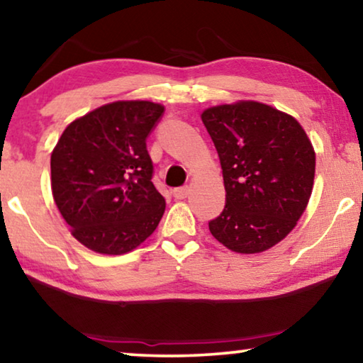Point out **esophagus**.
I'll return each instance as SVG.
<instances>
[{"mask_svg":"<svg viewBox=\"0 0 363 363\" xmlns=\"http://www.w3.org/2000/svg\"><path fill=\"white\" fill-rule=\"evenodd\" d=\"M189 192H191V189H189L187 186H184V187H177V189H174V191H172V194H174V197L176 199H186L187 196H189Z\"/></svg>","mask_w":363,"mask_h":363,"instance_id":"obj_1","label":"esophagus"}]
</instances>
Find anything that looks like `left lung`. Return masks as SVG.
<instances>
[{
	"mask_svg": "<svg viewBox=\"0 0 363 363\" xmlns=\"http://www.w3.org/2000/svg\"><path fill=\"white\" fill-rule=\"evenodd\" d=\"M202 122L218 151L226 191L210 233L233 252L270 250L310 202L316 167L310 138L295 117L257 101L208 107Z\"/></svg>",
	"mask_w": 363,
	"mask_h": 363,
	"instance_id": "1",
	"label": "left lung"
}]
</instances>
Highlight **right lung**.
Wrapping results in <instances>:
<instances>
[{
    "mask_svg": "<svg viewBox=\"0 0 363 363\" xmlns=\"http://www.w3.org/2000/svg\"><path fill=\"white\" fill-rule=\"evenodd\" d=\"M164 106L116 101L78 117L50 156L52 194L88 250L121 256L156 230L166 200L155 187L147 137Z\"/></svg>",
    "mask_w": 363,
    "mask_h": 363,
    "instance_id": "obj_1",
    "label": "right lung"
}]
</instances>
